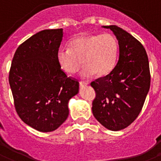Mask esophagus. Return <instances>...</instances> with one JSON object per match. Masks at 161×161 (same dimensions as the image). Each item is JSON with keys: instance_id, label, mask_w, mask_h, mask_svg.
<instances>
[{"instance_id": "34e87169", "label": "esophagus", "mask_w": 161, "mask_h": 161, "mask_svg": "<svg viewBox=\"0 0 161 161\" xmlns=\"http://www.w3.org/2000/svg\"><path fill=\"white\" fill-rule=\"evenodd\" d=\"M80 88H83L85 87V86H87L88 85H89V83L88 82H85V81H80Z\"/></svg>"}]
</instances>
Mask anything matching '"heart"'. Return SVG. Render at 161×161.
Instances as JSON below:
<instances>
[{"instance_id":"obj_1","label":"heart","mask_w":161,"mask_h":161,"mask_svg":"<svg viewBox=\"0 0 161 161\" xmlns=\"http://www.w3.org/2000/svg\"><path fill=\"white\" fill-rule=\"evenodd\" d=\"M118 55L119 42L116 38L111 34H102L74 37L68 42V49L58 50L56 58L62 70L67 73H76L83 64V77H89L93 73L100 77L113 70Z\"/></svg>"}]
</instances>
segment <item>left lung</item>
<instances>
[{
  "label": "left lung",
  "mask_w": 161,
  "mask_h": 161,
  "mask_svg": "<svg viewBox=\"0 0 161 161\" xmlns=\"http://www.w3.org/2000/svg\"><path fill=\"white\" fill-rule=\"evenodd\" d=\"M119 41L117 64L106 76L91 83L96 92L92 111L106 128L120 130L136 120L150 89L147 52L136 38L117 25H103Z\"/></svg>",
  "instance_id": "obj_1"
}]
</instances>
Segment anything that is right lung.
I'll use <instances>...</instances> for the list:
<instances>
[{
	"label": "right lung",
	"mask_w": 161,
	"mask_h": 161,
	"mask_svg": "<svg viewBox=\"0 0 161 161\" xmlns=\"http://www.w3.org/2000/svg\"><path fill=\"white\" fill-rule=\"evenodd\" d=\"M63 35V29L36 33L18 47L11 64L8 81L17 113L41 132L64 123L68 102L79 93V82L66 76L56 58Z\"/></svg>",
	"instance_id": "right-lung-1"
}]
</instances>
